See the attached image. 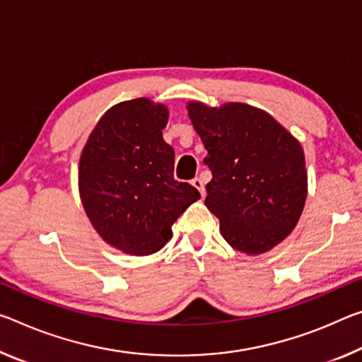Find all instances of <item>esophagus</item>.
<instances>
[{"mask_svg": "<svg viewBox=\"0 0 362 362\" xmlns=\"http://www.w3.org/2000/svg\"><path fill=\"white\" fill-rule=\"evenodd\" d=\"M192 185L197 188V190L202 193V197H204V193H206V190H204V182L199 179V177H194V179L192 180Z\"/></svg>", "mask_w": 362, "mask_h": 362, "instance_id": "1", "label": "esophagus"}]
</instances>
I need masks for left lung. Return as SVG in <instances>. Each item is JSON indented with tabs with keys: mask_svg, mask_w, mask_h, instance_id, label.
Returning <instances> with one entry per match:
<instances>
[{
	"mask_svg": "<svg viewBox=\"0 0 362 362\" xmlns=\"http://www.w3.org/2000/svg\"><path fill=\"white\" fill-rule=\"evenodd\" d=\"M212 172L204 204L235 250L262 255L293 230L308 194L303 148L271 114L243 103L187 105Z\"/></svg>",
	"mask_w": 362,
	"mask_h": 362,
	"instance_id": "1",
	"label": "left lung"
}]
</instances>
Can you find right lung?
<instances>
[{
    "instance_id": "add662e5",
    "label": "right lung",
    "mask_w": 362,
    "mask_h": 362,
    "mask_svg": "<svg viewBox=\"0 0 362 362\" xmlns=\"http://www.w3.org/2000/svg\"><path fill=\"white\" fill-rule=\"evenodd\" d=\"M168 119V107L148 98L119 103L98 120L80 156L78 190L91 226L127 255L159 251L172 223L202 197L174 179L175 154L163 139Z\"/></svg>"
}]
</instances>
